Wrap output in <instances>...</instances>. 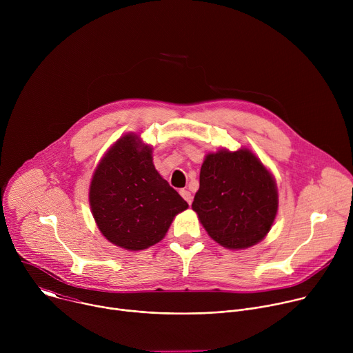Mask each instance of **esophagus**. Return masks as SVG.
Listing matches in <instances>:
<instances>
[{
	"instance_id": "1",
	"label": "esophagus",
	"mask_w": 353,
	"mask_h": 353,
	"mask_svg": "<svg viewBox=\"0 0 353 353\" xmlns=\"http://www.w3.org/2000/svg\"><path fill=\"white\" fill-rule=\"evenodd\" d=\"M180 195L187 201L188 204H191V203H192V195H191V192H190V191H187V190H180Z\"/></svg>"
}]
</instances>
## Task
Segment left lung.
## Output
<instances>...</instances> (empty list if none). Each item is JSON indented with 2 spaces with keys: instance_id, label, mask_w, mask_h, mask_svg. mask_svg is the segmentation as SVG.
<instances>
[{
  "instance_id": "obj_1",
  "label": "left lung",
  "mask_w": 353,
  "mask_h": 353,
  "mask_svg": "<svg viewBox=\"0 0 353 353\" xmlns=\"http://www.w3.org/2000/svg\"><path fill=\"white\" fill-rule=\"evenodd\" d=\"M192 210L208 234L230 250L248 248L270 232L278 212L272 174L247 148L208 154Z\"/></svg>"
}]
</instances>
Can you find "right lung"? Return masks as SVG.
Here are the masks:
<instances>
[{
	"instance_id": "right-lung-1",
	"label": "right lung",
	"mask_w": 353,
	"mask_h": 353,
	"mask_svg": "<svg viewBox=\"0 0 353 353\" xmlns=\"http://www.w3.org/2000/svg\"><path fill=\"white\" fill-rule=\"evenodd\" d=\"M89 204L102 234L130 251L159 243L174 216L188 208L155 169L152 148L135 134L117 139L99 162Z\"/></svg>"
}]
</instances>
